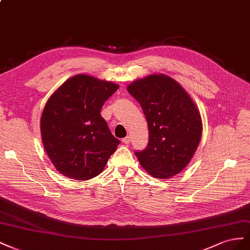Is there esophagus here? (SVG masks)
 <instances>
[{"mask_svg":"<svg viewBox=\"0 0 250 250\" xmlns=\"http://www.w3.org/2000/svg\"><path fill=\"white\" fill-rule=\"evenodd\" d=\"M123 142H124V144H125V145H129L130 142H131V137H130V136L125 137V138L123 139Z\"/></svg>","mask_w":250,"mask_h":250,"instance_id":"1","label":"esophagus"}]
</instances>
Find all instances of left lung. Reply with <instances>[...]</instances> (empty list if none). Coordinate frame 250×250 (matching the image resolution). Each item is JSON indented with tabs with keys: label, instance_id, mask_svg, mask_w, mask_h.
<instances>
[{
	"label": "left lung",
	"instance_id": "obj_1",
	"mask_svg": "<svg viewBox=\"0 0 250 250\" xmlns=\"http://www.w3.org/2000/svg\"><path fill=\"white\" fill-rule=\"evenodd\" d=\"M140 104L148 126V144L135 155L158 179L179 174L194 157L202 136V119L182 85L166 74H151L126 87Z\"/></svg>",
	"mask_w": 250,
	"mask_h": 250
}]
</instances>
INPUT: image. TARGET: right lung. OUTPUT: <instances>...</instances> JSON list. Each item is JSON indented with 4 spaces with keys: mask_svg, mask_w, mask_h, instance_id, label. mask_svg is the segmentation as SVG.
Instances as JSON below:
<instances>
[{
    "mask_svg": "<svg viewBox=\"0 0 250 250\" xmlns=\"http://www.w3.org/2000/svg\"><path fill=\"white\" fill-rule=\"evenodd\" d=\"M118 88L113 82L77 74L49 97L41 117L42 142L62 175L83 181L104 170L120 141L101 110Z\"/></svg>",
    "mask_w": 250,
    "mask_h": 250,
    "instance_id": "right-lung-1",
    "label": "right lung"
}]
</instances>
